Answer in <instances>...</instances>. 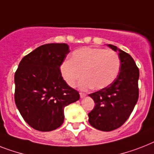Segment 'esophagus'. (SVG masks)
I'll use <instances>...</instances> for the list:
<instances>
[{"label": "esophagus", "mask_w": 154, "mask_h": 154, "mask_svg": "<svg viewBox=\"0 0 154 154\" xmlns=\"http://www.w3.org/2000/svg\"><path fill=\"white\" fill-rule=\"evenodd\" d=\"M80 96H81V98H84L86 97V94L84 92H80Z\"/></svg>", "instance_id": "1"}]
</instances>
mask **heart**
<instances>
[{"label":"heart","instance_id":"1","mask_svg":"<svg viewBox=\"0 0 154 154\" xmlns=\"http://www.w3.org/2000/svg\"><path fill=\"white\" fill-rule=\"evenodd\" d=\"M120 68V59L116 52L102 48L84 47L75 51L69 61L61 66V72L66 82L74 87L80 82L83 89L92 87L95 89L106 88L116 79Z\"/></svg>","mask_w":154,"mask_h":154}]
</instances>
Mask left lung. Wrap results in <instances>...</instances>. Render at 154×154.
Returning a JSON list of instances; mask_svg holds the SVG:
<instances>
[{"label": "left lung", "mask_w": 154, "mask_h": 154, "mask_svg": "<svg viewBox=\"0 0 154 154\" xmlns=\"http://www.w3.org/2000/svg\"><path fill=\"white\" fill-rule=\"evenodd\" d=\"M107 46L119 52L120 72L111 85L88 95L96 103L88 113V122L102 131L120 127L133 112L139 95V69L133 57L116 46Z\"/></svg>", "instance_id": "8db88e82"}]
</instances>
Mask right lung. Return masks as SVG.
Wrapping results in <instances>:
<instances>
[{"label": "right lung", "instance_id": "right-lung-1", "mask_svg": "<svg viewBox=\"0 0 154 154\" xmlns=\"http://www.w3.org/2000/svg\"><path fill=\"white\" fill-rule=\"evenodd\" d=\"M70 51L66 43H48L22 58L15 73V103L35 130L51 131L64 122V108L80 99L66 84L60 66Z\"/></svg>", "mask_w": 154, "mask_h": 154}]
</instances>
